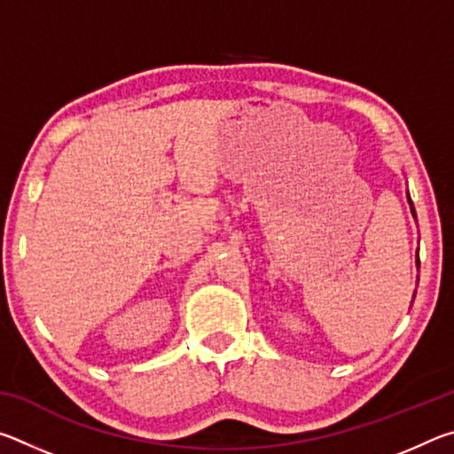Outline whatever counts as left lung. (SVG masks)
<instances>
[{"label": "left lung", "mask_w": 454, "mask_h": 454, "mask_svg": "<svg viewBox=\"0 0 454 454\" xmlns=\"http://www.w3.org/2000/svg\"><path fill=\"white\" fill-rule=\"evenodd\" d=\"M409 202H411V196H409ZM411 206H412V202H411ZM412 214H414V208H412ZM417 264H419V252H417Z\"/></svg>", "instance_id": "1"}]
</instances>
